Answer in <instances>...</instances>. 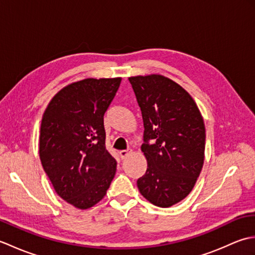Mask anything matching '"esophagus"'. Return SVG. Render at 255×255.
Instances as JSON below:
<instances>
[{
	"label": "esophagus",
	"mask_w": 255,
	"mask_h": 255,
	"mask_svg": "<svg viewBox=\"0 0 255 255\" xmlns=\"http://www.w3.org/2000/svg\"><path fill=\"white\" fill-rule=\"evenodd\" d=\"M131 152H132V150H122V151H119V155H121V158L124 160L125 158H126V156H128Z\"/></svg>",
	"instance_id": "1"
}]
</instances>
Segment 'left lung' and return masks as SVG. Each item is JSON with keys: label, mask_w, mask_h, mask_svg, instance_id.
<instances>
[{"label": "left lung", "mask_w": 255, "mask_h": 255, "mask_svg": "<svg viewBox=\"0 0 255 255\" xmlns=\"http://www.w3.org/2000/svg\"><path fill=\"white\" fill-rule=\"evenodd\" d=\"M129 81L141 110L147 159L137 181L140 194L158 207L180 203L192 192L205 159V124L186 90L162 74L136 75ZM153 139L154 143H147Z\"/></svg>", "instance_id": "8db88e82"}]
</instances>
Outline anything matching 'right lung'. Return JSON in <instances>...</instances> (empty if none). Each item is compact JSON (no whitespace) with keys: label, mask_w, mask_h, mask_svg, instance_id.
Wrapping results in <instances>:
<instances>
[{"label":"right lung","mask_w":255,"mask_h":255,"mask_svg":"<svg viewBox=\"0 0 255 255\" xmlns=\"http://www.w3.org/2000/svg\"><path fill=\"white\" fill-rule=\"evenodd\" d=\"M122 78H89L64 86L42 115L41 165L56 193L75 208L105 197L117 163L105 147L104 114Z\"/></svg>","instance_id":"right-lung-1"}]
</instances>
